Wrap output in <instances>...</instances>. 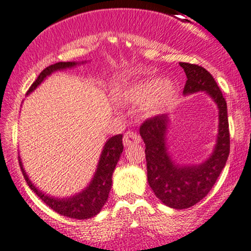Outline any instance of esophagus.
Returning a JSON list of instances; mask_svg holds the SVG:
<instances>
[{
  "label": "esophagus",
  "instance_id": "34e87169",
  "mask_svg": "<svg viewBox=\"0 0 251 251\" xmlns=\"http://www.w3.org/2000/svg\"><path fill=\"white\" fill-rule=\"evenodd\" d=\"M141 142V138L136 132L133 131H127L124 136V146L128 147V146H132V144H137Z\"/></svg>",
  "mask_w": 251,
  "mask_h": 251
}]
</instances>
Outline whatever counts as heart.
Returning a JSON list of instances; mask_svg holds the SVG:
<instances>
[{
	"instance_id": "1",
	"label": "heart",
	"mask_w": 251,
	"mask_h": 251,
	"mask_svg": "<svg viewBox=\"0 0 251 251\" xmlns=\"http://www.w3.org/2000/svg\"><path fill=\"white\" fill-rule=\"evenodd\" d=\"M178 88L170 80L152 77L134 81L121 91L126 103L143 105L150 115H157L172 108L178 100Z\"/></svg>"
}]
</instances>
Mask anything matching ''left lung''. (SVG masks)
<instances>
[{
    "label": "left lung",
    "instance_id": "8db88e82",
    "mask_svg": "<svg viewBox=\"0 0 251 251\" xmlns=\"http://www.w3.org/2000/svg\"><path fill=\"white\" fill-rule=\"evenodd\" d=\"M186 75L184 95L204 91L218 105L219 127L216 144L207 160L199 165H179L167 149V114L148 119L139 128L146 143L148 183L163 204L185 209L204 199L214 186L230 152L227 104L218 84L208 71L199 65L180 62Z\"/></svg>",
    "mask_w": 251,
    "mask_h": 251
}]
</instances>
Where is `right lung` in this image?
I'll return each mask as SVG.
<instances>
[{
  "instance_id": "add662e5",
  "label": "right lung",
  "mask_w": 251,
  "mask_h": 251,
  "mask_svg": "<svg viewBox=\"0 0 251 251\" xmlns=\"http://www.w3.org/2000/svg\"><path fill=\"white\" fill-rule=\"evenodd\" d=\"M80 63H85V61L57 62L49 66V67H47L46 70H43L39 73L38 78L31 85V88L28 89L26 95L31 94L33 90H36L37 86L47 77H49L51 73L57 72V71L67 70V68H73L75 66L80 65ZM123 149V134H117V136L110 137L105 142L103 150L101 152V156H100L99 163H97L96 172L92 176L90 184L83 191L78 192V194L73 195V196L63 197V199L62 197L50 196V195H47L46 192L41 191V190L37 188L35 184L30 180L25 170H24L20 156L19 165L27 185L47 205H49L52 210H55V212L61 215L84 220V219H90L92 216L99 214L102 208H103L104 203L107 202L108 195H109L110 189H112L113 172H114L115 166H117L118 161L120 159Z\"/></svg>"
}]
</instances>
